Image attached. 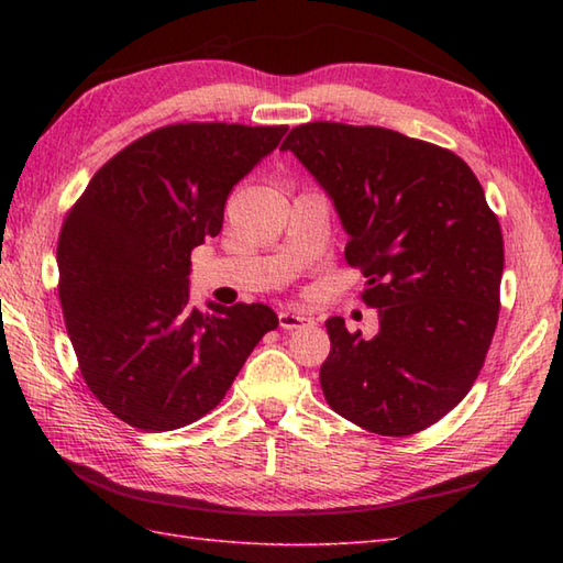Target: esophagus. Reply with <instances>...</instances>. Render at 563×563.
Masks as SVG:
<instances>
[{
  "instance_id": "34e87169",
  "label": "esophagus",
  "mask_w": 563,
  "mask_h": 563,
  "mask_svg": "<svg viewBox=\"0 0 563 563\" xmlns=\"http://www.w3.org/2000/svg\"><path fill=\"white\" fill-rule=\"evenodd\" d=\"M309 317H305V314H297V312H280L278 314V324H280V329H288V331H292V329H300V327H305V324H309Z\"/></svg>"
}]
</instances>
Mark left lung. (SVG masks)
<instances>
[{"mask_svg": "<svg viewBox=\"0 0 563 563\" xmlns=\"http://www.w3.org/2000/svg\"><path fill=\"white\" fill-rule=\"evenodd\" d=\"M324 188L379 331L327 319L329 406L377 435L433 426L472 389L498 321L504 234L457 154L375 125L307 123L283 142Z\"/></svg>", "mask_w": 563, "mask_h": 563, "instance_id": "left-lung-1", "label": "left lung"}]
</instances>
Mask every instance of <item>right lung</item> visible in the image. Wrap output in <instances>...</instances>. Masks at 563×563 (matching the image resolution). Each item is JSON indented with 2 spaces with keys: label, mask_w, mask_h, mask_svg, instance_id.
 Instances as JSON below:
<instances>
[{
  "label": "right lung",
  "mask_w": 563,
  "mask_h": 563,
  "mask_svg": "<svg viewBox=\"0 0 563 563\" xmlns=\"http://www.w3.org/2000/svg\"><path fill=\"white\" fill-rule=\"evenodd\" d=\"M283 125L178 123L93 174L57 244L59 302L81 377L142 430L218 406L263 333L266 305H190V251L218 236L230 190L280 145Z\"/></svg>",
  "instance_id": "right-lung-1"
}]
</instances>
